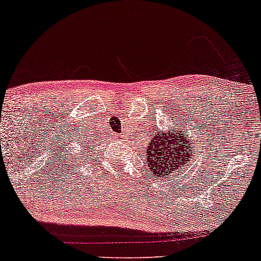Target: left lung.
<instances>
[{
    "instance_id": "obj_1",
    "label": "left lung",
    "mask_w": 261,
    "mask_h": 261,
    "mask_svg": "<svg viewBox=\"0 0 261 261\" xmlns=\"http://www.w3.org/2000/svg\"><path fill=\"white\" fill-rule=\"evenodd\" d=\"M189 138L185 137L184 130L176 133L174 137L169 132L164 134L155 133L146 150L148 172L161 180L184 169L192 160V151L194 148L193 145L189 146Z\"/></svg>"
}]
</instances>
